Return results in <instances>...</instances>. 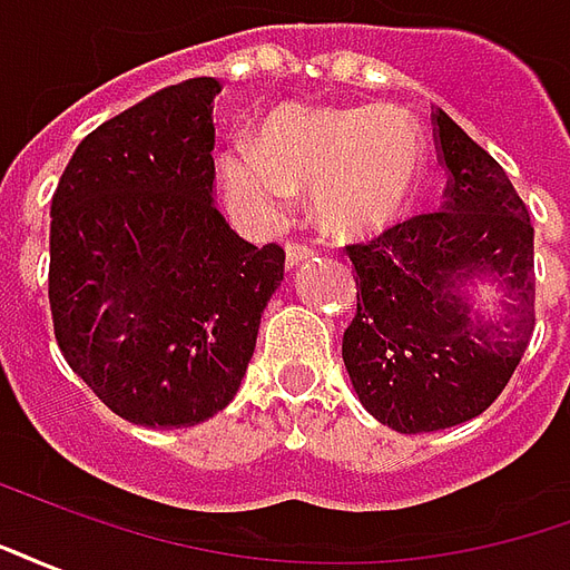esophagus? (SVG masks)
<instances>
[{
    "mask_svg": "<svg viewBox=\"0 0 570 570\" xmlns=\"http://www.w3.org/2000/svg\"><path fill=\"white\" fill-rule=\"evenodd\" d=\"M314 256V247H305V244H286V268H296L305 259Z\"/></svg>",
    "mask_w": 570,
    "mask_h": 570,
    "instance_id": "obj_1",
    "label": "esophagus"
}]
</instances>
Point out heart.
<instances>
[{"label":"heart","instance_id":"b5f03b06","mask_svg":"<svg viewBox=\"0 0 570 570\" xmlns=\"http://www.w3.org/2000/svg\"><path fill=\"white\" fill-rule=\"evenodd\" d=\"M424 174L419 125L394 106H284L259 140L219 155L228 210L247 225H277L296 191H314L323 235L360 240L406 210Z\"/></svg>","mask_w":570,"mask_h":570}]
</instances>
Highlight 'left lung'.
Wrapping results in <instances>:
<instances>
[{
  "label": "left lung",
  "mask_w": 570,
  "mask_h": 570,
  "mask_svg": "<svg viewBox=\"0 0 570 570\" xmlns=\"http://www.w3.org/2000/svg\"><path fill=\"white\" fill-rule=\"evenodd\" d=\"M433 137L449 186L442 210L419 213L347 244L357 314L342 360L370 415L396 433L476 419L501 396L534 333V228L513 183L442 109ZM504 286V317L482 322L463 286Z\"/></svg>",
  "instance_id": "1"
}]
</instances>
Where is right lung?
I'll return each mask as SVG.
<instances>
[{
  "instance_id": "obj_1",
  "label": "right lung",
  "mask_w": 570,
  "mask_h": 570,
  "mask_svg": "<svg viewBox=\"0 0 570 570\" xmlns=\"http://www.w3.org/2000/svg\"><path fill=\"white\" fill-rule=\"evenodd\" d=\"M216 79L91 130L51 198L48 298L69 370L125 421L195 428L235 400L284 249L213 204Z\"/></svg>"
}]
</instances>
